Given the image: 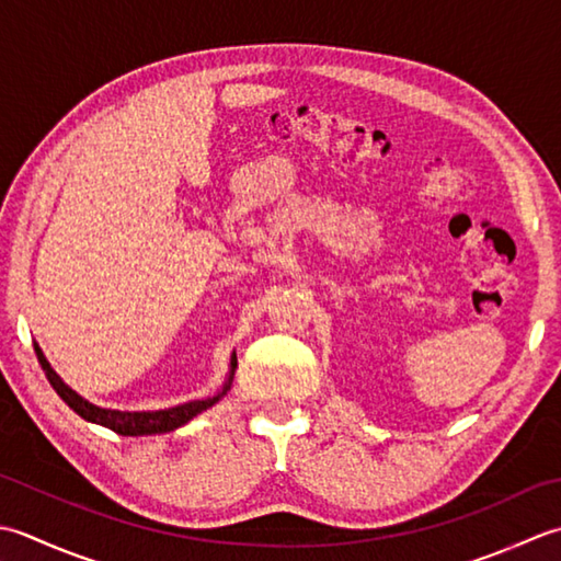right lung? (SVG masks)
<instances>
[{"label": "right lung", "instance_id": "add662e5", "mask_svg": "<svg viewBox=\"0 0 561 561\" xmlns=\"http://www.w3.org/2000/svg\"><path fill=\"white\" fill-rule=\"evenodd\" d=\"M33 348H36V356H38V363H41L45 377H48L53 390L62 397V402L72 411H77V414L84 421H89V424H99L104 428H111V431L121 433V436H157V433H169V431L186 426L193 416L203 414L205 409H210L213 404L220 402L227 392H230L232 380H234V370H237V353H232L227 380L220 387V392H215L213 397L193 399V402L176 404L169 409H157V411H121V409L96 407V404H91L89 399H84L82 394H77L72 387L53 370V365L48 363V358H45L41 346L33 344Z\"/></svg>", "mask_w": 561, "mask_h": 561}]
</instances>
